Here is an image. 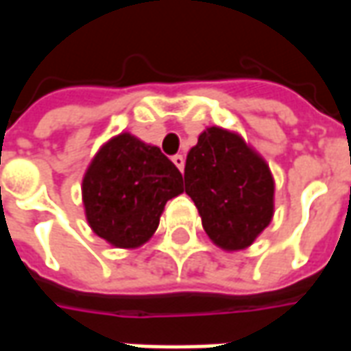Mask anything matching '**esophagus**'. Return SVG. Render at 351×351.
<instances>
[{
    "mask_svg": "<svg viewBox=\"0 0 351 351\" xmlns=\"http://www.w3.org/2000/svg\"><path fill=\"white\" fill-rule=\"evenodd\" d=\"M184 156L182 154H176V156H173V163H175L176 167L180 169V171H184Z\"/></svg>",
    "mask_w": 351,
    "mask_h": 351,
    "instance_id": "34e87169",
    "label": "esophagus"
}]
</instances>
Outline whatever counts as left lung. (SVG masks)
Segmentation results:
<instances>
[{"instance_id": "1", "label": "left lung", "mask_w": 351, "mask_h": 351, "mask_svg": "<svg viewBox=\"0 0 351 351\" xmlns=\"http://www.w3.org/2000/svg\"><path fill=\"white\" fill-rule=\"evenodd\" d=\"M184 182L206 235L226 250L250 246L271 221V171L235 133L203 131L186 158Z\"/></svg>"}]
</instances>
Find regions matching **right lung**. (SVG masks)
<instances>
[{
  "instance_id": "right-lung-1",
  "label": "right lung",
  "mask_w": 351,
  "mask_h": 351,
  "mask_svg": "<svg viewBox=\"0 0 351 351\" xmlns=\"http://www.w3.org/2000/svg\"><path fill=\"white\" fill-rule=\"evenodd\" d=\"M184 191L180 171L158 146L122 133L101 148L82 180V201L95 235L135 248L158 229L163 206Z\"/></svg>"
}]
</instances>
